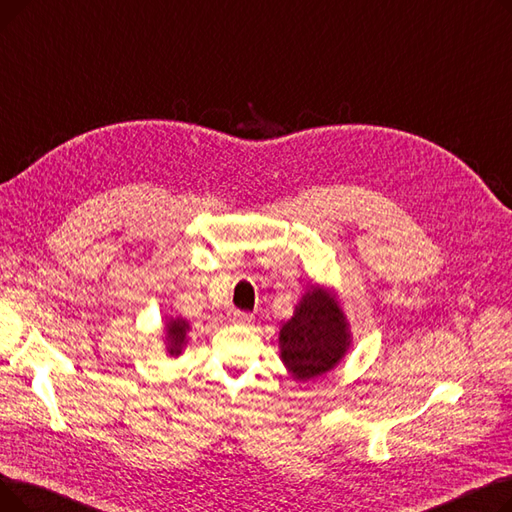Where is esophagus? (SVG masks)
<instances>
[{
    "instance_id": "34e87169",
    "label": "esophagus",
    "mask_w": 512,
    "mask_h": 512,
    "mask_svg": "<svg viewBox=\"0 0 512 512\" xmlns=\"http://www.w3.org/2000/svg\"><path fill=\"white\" fill-rule=\"evenodd\" d=\"M253 319H255V315L249 313V311H234V313H232V321H234V324L249 326V324H253Z\"/></svg>"
}]
</instances>
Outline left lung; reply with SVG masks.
I'll list each match as a JSON object with an SVG mask.
<instances>
[{"mask_svg": "<svg viewBox=\"0 0 512 512\" xmlns=\"http://www.w3.org/2000/svg\"><path fill=\"white\" fill-rule=\"evenodd\" d=\"M280 359L294 380L307 382L334 369L351 346V330L334 292L311 286L280 328Z\"/></svg>", "mask_w": 512, "mask_h": 512, "instance_id": "1", "label": "left lung"}]
</instances>
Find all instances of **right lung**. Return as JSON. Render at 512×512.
<instances>
[{"mask_svg": "<svg viewBox=\"0 0 512 512\" xmlns=\"http://www.w3.org/2000/svg\"><path fill=\"white\" fill-rule=\"evenodd\" d=\"M188 321L186 319H180V317H172L168 319L166 324V351L170 357H178L182 353V348L186 344V332H188Z\"/></svg>", "mask_w": 512, "mask_h": 512, "instance_id": "right-lung-1", "label": "right lung"}]
</instances>
